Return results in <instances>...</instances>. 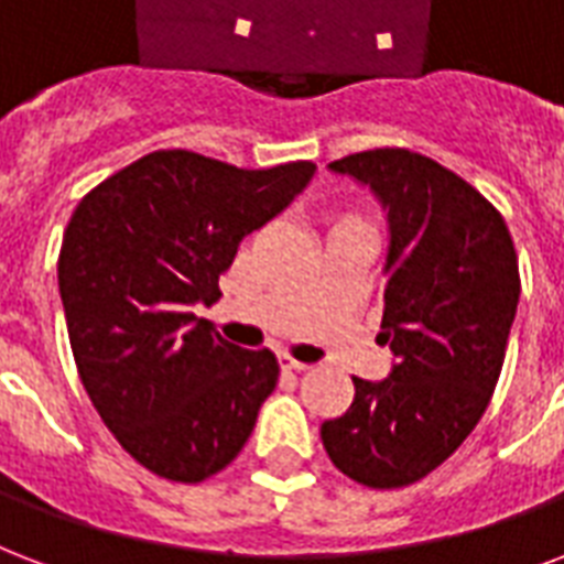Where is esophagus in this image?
Masks as SVG:
<instances>
[{
	"label": "esophagus",
	"mask_w": 564,
	"mask_h": 564,
	"mask_svg": "<svg viewBox=\"0 0 564 564\" xmlns=\"http://www.w3.org/2000/svg\"><path fill=\"white\" fill-rule=\"evenodd\" d=\"M278 364H281V369H286V372H304V369H311V364L290 358V355H281V358H278Z\"/></svg>",
	"instance_id": "obj_1"
}]
</instances>
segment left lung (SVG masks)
Instances as JSON below:
<instances>
[{
	"label": "left lung",
	"instance_id": "left-lung-1",
	"mask_svg": "<svg viewBox=\"0 0 564 564\" xmlns=\"http://www.w3.org/2000/svg\"><path fill=\"white\" fill-rule=\"evenodd\" d=\"M328 171L387 213L378 343L393 367L351 378L355 402L322 423V444L355 482L402 488L444 464L491 402L521 299L518 253L502 215L435 159L384 148Z\"/></svg>",
	"mask_w": 564,
	"mask_h": 564
}]
</instances>
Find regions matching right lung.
Returning <instances> with one entry per match:
<instances>
[{
	"label": "right lung",
	"instance_id": "add662e5",
	"mask_svg": "<svg viewBox=\"0 0 564 564\" xmlns=\"http://www.w3.org/2000/svg\"><path fill=\"white\" fill-rule=\"evenodd\" d=\"M313 162L242 171L156 150L85 195L58 253L76 369L97 414L139 464L200 482L234 462L269 393V349L227 343L195 307L221 292L239 242L281 215Z\"/></svg>",
	"mask_w": 564,
	"mask_h": 564
}]
</instances>
